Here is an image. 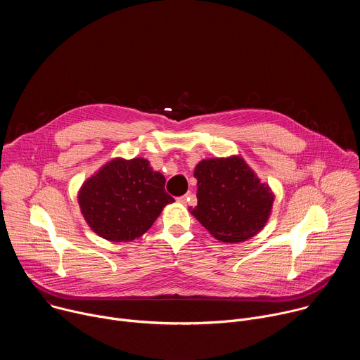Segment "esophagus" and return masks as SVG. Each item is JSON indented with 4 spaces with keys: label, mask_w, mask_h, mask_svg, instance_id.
I'll return each mask as SVG.
<instances>
[{
    "label": "esophagus",
    "mask_w": 360,
    "mask_h": 360,
    "mask_svg": "<svg viewBox=\"0 0 360 360\" xmlns=\"http://www.w3.org/2000/svg\"><path fill=\"white\" fill-rule=\"evenodd\" d=\"M192 198H193V195L189 192V193H186V195H184V196H179V198H178V200H179L181 203H186V202L192 200Z\"/></svg>",
    "instance_id": "34e87169"
}]
</instances>
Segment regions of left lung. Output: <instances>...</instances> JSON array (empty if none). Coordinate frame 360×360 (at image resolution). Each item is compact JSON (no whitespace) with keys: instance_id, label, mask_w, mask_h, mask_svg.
Here are the masks:
<instances>
[{"instance_id":"left-lung-1","label":"left lung","mask_w":360,"mask_h":360,"mask_svg":"<svg viewBox=\"0 0 360 360\" xmlns=\"http://www.w3.org/2000/svg\"><path fill=\"white\" fill-rule=\"evenodd\" d=\"M193 176L198 205L189 211L214 238L236 243L264 229L274 193L240 157L203 160Z\"/></svg>"}]
</instances>
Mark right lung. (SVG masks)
Returning <instances> with one entry per match:
<instances>
[{"mask_svg": "<svg viewBox=\"0 0 360 360\" xmlns=\"http://www.w3.org/2000/svg\"><path fill=\"white\" fill-rule=\"evenodd\" d=\"M175 199L165 192V176L148 160L115 158L84 182L78 193L89 228L112 242L143 235Z\"/></svg>", "mask_w": 360, "mask_h": 360, "instance_id": "1", "label": "right lung"}]
</instances>
